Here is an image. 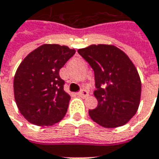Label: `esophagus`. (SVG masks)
Segmentation results:
<instances>
[{"label":"esophagus","mask_w":159,"mask_h":159,"mask_svg":"<svg viewBox=\"0 0 159 159\" xmlns=\"http://www.w3.org/2000/svg\"><path fill=\"white\" fill-rule=\"evenodd\" d=\"M77 95H78L79 97H88V91H86V90H82L81 91H80V92H78L77 93Z\"/></svg>","instance_id":"34e87169"}]
</instances>
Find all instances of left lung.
Returning <instances> with one entry per match:
<instances>
[{"label":"left lung","mask_w":159,"mask_h":159,"mask_svg":"<svg viewBox=\"0 0 159 159\" xmlns=\"http://www.w3.org/2000/svg\"><path fill=\"white\" fill-rule=\"evenodd\" d=\"M78 53L94 71L98 105L89 110L91 119L105 128L125 125L138 109L141 92L138 72L130 59L109 45H92Z\"/></svg>","instance_id":"1"}]
</instances>
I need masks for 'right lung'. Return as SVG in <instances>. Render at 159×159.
Listing matches in <instances>:
<instances>
[{
    "label": "right lung",
    "mask_w": 159,
    "mask_h": 159,
    "mask_svg": "<svg viewBox=\"0 0 159 159\" xmlns=\"http://www.w3.org/2000/svg\"><path fill=\"white\" fill-rule=\"evenodd\" d=\"M75 51L68 46L42 45L24 59L13 81L21 114L31 124L52 125L64 117L70 100L59 71Z\"/></svg>",
    "instance_id": "obj_1"
}]
</instances>
